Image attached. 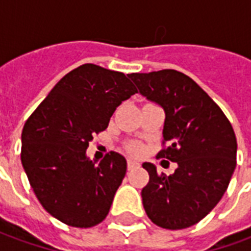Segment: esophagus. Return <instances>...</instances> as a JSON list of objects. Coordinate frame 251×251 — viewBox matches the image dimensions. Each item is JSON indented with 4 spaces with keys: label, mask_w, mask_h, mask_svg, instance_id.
I'll return each instance as SVG.
<instances>
[{
    "label": "esophagus",
    "mask_w": 251,
    "mask_h": 251,
    "mask_svg": "<svg viewBox=\"0 0 251 251\" xmlns=\"http://www.w3.org/2000/svg\"><path fill=\"white\" fill-rule=\"evenodd\" d=\"M140 164L138 163V162H135V160H132V159H128V164L127 167L128 170H133V168H138Z\"/></svg>",
    "instance_id": "esophagus-1"
}]
</instances>
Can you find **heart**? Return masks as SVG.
<instances>
[{"mask_svg":"<svg viewBox=\"0 0 251 251\" xmlns=\"http://www.w3.org/2000/svg\"><path fill=\"white\" fill-rule=\"evenodd\" d=\"M129 150H131L133 153H139L140 152V146H139L138 143H133L129 146Z\"/></svg>","mask_w":251,"mask_h":251,"instance_id":"heart-1","label":"heart"}]
</instances>
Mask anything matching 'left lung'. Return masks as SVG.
<instances>
[{
	"label": "left lung",
	"instance_id": "left-lung-1",
	"mask_svg": "<svg viewBox=\"0 0 251 251\" xmlns=\"http://www.w3.org/2000/svg\"><path fill=\"white\" fill-rule=\"evenodd\" d=\"M139 93L164 111L163 140L170 147L158 158L175 162L171 175L143 163L150 182L142 190L143 207L156 226L168 230L198 223L227 190L237 164V139L213 99L184 73L163 69L131 73Z\"/></svg>",
	"mask_w": 251,
	"mask_h": 251
}]
</instances>
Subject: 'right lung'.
I'll use <instances>...</instances> for the list:
<instances>
[{"label": "right lung", "mask_w": 251, "mask_h": 251, "mask_svg": "<svg viewBox=\"0 0 251 251\" xmlns=\"http://www.w3.org/2000/svg\"><path fill=\"white\" fill-rule=\"evenodd\" d=\"M136 92L124 73L84 64L67 73L26 120L21 163L52 217L73 227H92L105 219L127 160L111 151L96 163L87 148L122 101Z\"/></svg>", "instance_id": "obj_1"}]
</instances>
